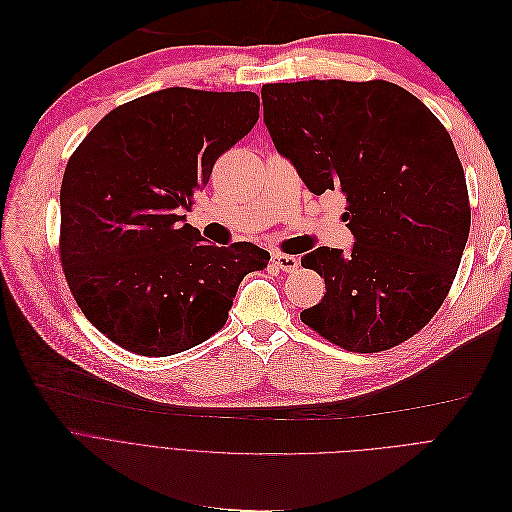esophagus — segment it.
<instances>
[{"instance_id":"34e87169","label":"esophagus","mask_w":512,"mask_h":512,"mask_svg":"<svg viewBox=\"0 0 512 512\" xmlns=\"http://www.w3.org/2000/svg\"><path fill=\"white\" fill-rule=\"evenodd\" d=\"M272 262H274V266H278L284 272H294L300 266V260L296 256H288V254H274Z\"/></svg>"}]
</instances>
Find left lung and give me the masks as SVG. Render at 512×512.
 Returning a JSON list of instances; mask_svg holds the SVG:
<instances>
[{
    "label": "left lung",
    "instance_id": "left-lung-1",
    "mask_svg": "<svg viewBox=\"0 0 512 512\" xmlns=\"http://www.w3.org/2000/svg\"><path fill=\"white\" fill-rule=\"evenodd\" d=\"M262 105L276 151L309 191L345 195L355 238L349 252L323 246L300 260L327 288L302 323L357 353L410 339L448 296L470 232L448 131L385 80L264 84Z\"/></svg>",
    "mask_w": 512,
    "mask_h": 512
}]
</instances>
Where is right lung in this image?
Returning <instances> with one entry per match:
<instances>
[{
  "label": "right lung",
  "instance_id": "1",
  "mask_svg": "<svg viewBox=\"0 0 512 512\" xmlns=\"http://www.w3.org/2000/svg\"><path fill=\"white\" fill-rule=\"evenodd\" d=\"M258 109L254 92L163 88L111 111L68 159L62 268L84 317L119 347L167 357L203 343L244 276L266 268V250L208 244L181 216Z\"/></svg>",
  "mask_w": 512,
  "mask_h": 512
}]
</instances>
